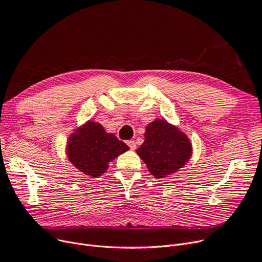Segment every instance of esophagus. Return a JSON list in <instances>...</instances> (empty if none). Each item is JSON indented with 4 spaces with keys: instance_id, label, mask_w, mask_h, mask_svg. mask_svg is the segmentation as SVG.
Masks as SVG:
<instances>
[{
    "instance_id": "obj_1",
    "label": "esophagus",
    "mask_w": 262,
    "mask_h": 262,
    "mask_svg": "<svg viewBox=\"0 0 262 262\" xmlns=\"http://www.w3.org/2000/svg\"><path fill=\"white\" fill-rule=\"evenodd\" d=\"M127 145L129 146V148L132 149V150L136 149V142L135 141H127Z\"/></svg>"
}]
</instances>
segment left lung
<instances>
[{"mask_svg": "<svg viewBox=\"0 0 262 262\" xmlns=\"http://www.w3.org/2000/svg\"><path fill=\"white\" fill-rule=\"evenodd\" d=\"M145 141L138 156L156 178H165L181 169L192 157V143L184 133L164 119L146 126Z\"/></svg>", "mask_w": 262, "mask_h": 262, "instance_id": "1", "label": "left lung"}]
</instances>
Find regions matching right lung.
Masks as SVG:
<instances>
[{"label":"right lung","mask_w":262,"mask_h":262,"mask_svg":"<svg viewBox=\"0 0 262 262\" xmlns=\"http://www.w3.org/2000/svg\"><path fill=\"white\" fill-rule=\"evenodd\" d=\"M128 149L114 134H107L100 123L89 120L69 136L66 154L79 171L95 178L106 171L111 161Z\"/></svg>","instance_id":"add662e5"}]
</instances>
